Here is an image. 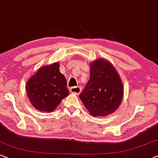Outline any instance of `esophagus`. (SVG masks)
<instances>
[{
	"label": "esophagus",
	"instance_id": "obj_1",
	"mask_svg": "<svg viewBox=\"0 0 158 158\" xmlns=\"http://www.w3.org/2000/svg\"><path fill=\"white\" fill-rule=\"evenodd\" d=\"M81 91V88L80 86H75L70 88V92L74 93V94H79Z\"/></svg>",
	"mask_w": 158,
	"mask_h": 158
}]
</instances>
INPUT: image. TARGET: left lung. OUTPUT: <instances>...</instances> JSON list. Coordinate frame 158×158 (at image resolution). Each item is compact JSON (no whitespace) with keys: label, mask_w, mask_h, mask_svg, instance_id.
I'll return each instance as SVG.
<instances>
[{"label":"left lung","mask_w":158,"mask_h":158,"mask_svg":"<svg viewBox=\"0 0 158 158\" xmlns=\"http://www.w3.org/2000/svg\"><path fill=\"white\" fill-rule=\"evenodd\" d=\"M123 94L122 80L110 62L99 58L90 64V77L79 97L91 115L113 114L122 102Z\"/></svg>","instance_id":"left-lung-1"}]
</instances>
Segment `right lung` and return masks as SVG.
I'll return each instance as SVG.
<instances>
[{
	"instance_id": "right-lung-1",
	"label": "right lung",
	"mask_w": 158,
	"mask_h": 158,
	"mask_svg": "<svg viewBox=\"0 0 158 158\" xmlns=\"http://www.w3.org/2000/svg\"><path fill=\"white\" fill-rule=\"evenodd\" d=\"M66 77L59 64L41 67L26 83V92L33 106L42 112H51L69 95Z\"/></svg>"
}]
</instances>
